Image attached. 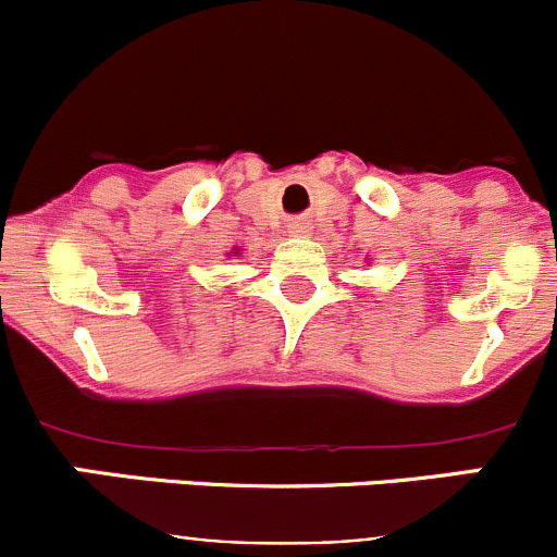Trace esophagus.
Returning a JSON list of instances; mask_svg holds the SVG:
<instances>
[{"instance_id":"34e87169","label":"esophagus","mask_w":557,"mask_h":557,"mask_svg":"<svg viewBox=\"0 0 557 557\" xmlns=\"http://www.w3.org/2000/svg\"><path fill=\"white\" fill-rule=\"evenodd\" d=\"M290 234H296V237H301V234H310V226H307V223H294V226H290Z\"/></svg>"}]
</instances>
